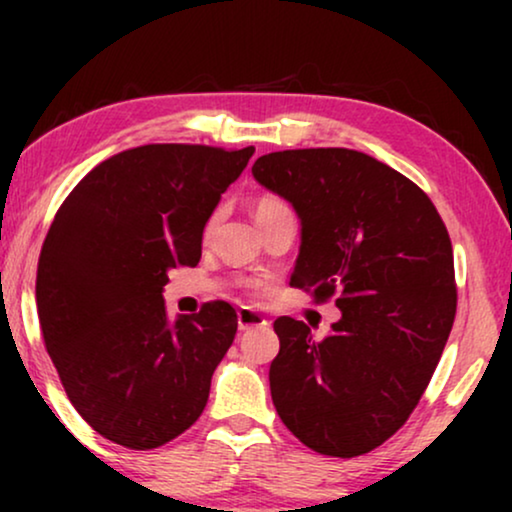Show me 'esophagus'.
Wrapping results in <instances>:
<instances>
[{
	"mask_svg": "<svg viewBox=\"0 0 512 512\" xmlns=\"http://www.w3.org/2000/svg\"><path fill=\"white\" fill-rule=\"evenodd\" d=\"M265 326H268V321H265L256 310H251V307H240V310H237V328H240V331H249V328H265Z\"/></svg>",
	"mask_w": 512,
	"mask_h": 512,
	"instance_id": "esophagus-1",
	"label": "esophagus"
}]
</instances>
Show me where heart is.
Here are the masks:
<instances>
[{"instance_id":"b5f03b06","label":"heart","mask_w":512,"mask_h":512,"mask_svg":"<svg viewBox=\"0 0 512 512\" xmlns=\"http://www.w3.org/2000/svg\"><path fill=\"white\" fill-rule=\"evenodd\" d=\"M279 209H286V205L275 195H263V198L256 200L254 205V219H261V216H268V214H275Z\"/></svg>"}]
</instances>
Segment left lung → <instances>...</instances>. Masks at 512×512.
Masks as SVG:
<instances>
[{"instance_id": "1", "label": "left lung", "mask_w": 512, "mask_h": 512, "mask_svg": "<svg viewBox=\"0 0 512 512\" xmlns=\"http://www.w3.org/2000/svg\"><path fill=\"white\" fill-rule=\"evenodd\" d=\"M251 174L300 219L291 284L335 296L324 340L279 317L270 394L293 436L328 457H359L401 429L450 338L452 242L422 188L352 149L261 156Z\"/></svg>"}]
</instances>
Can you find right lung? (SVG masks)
I'll list each match as a JSON object with an SVG mask.
<instances>
[{
	"mask_svg": "<svg viewBox=\"0 0 512 512\" xmlns=\"http://www.w3.org/2000/svg\"><path fill=\"white\" fill-rule=\"evenodd\" d=\"M254 146L146 144L83 177L55 214L37 270V310L69 401L93 429L153 450L205 410L237 331L223 300L167 317V272L198 265L202 233Z\"/></svg>",
	"mask_w": 512,
	"mask_h": 512,
	"instance_id": "right-lung-1",
	"label": "right lung"
}]
</instances>
